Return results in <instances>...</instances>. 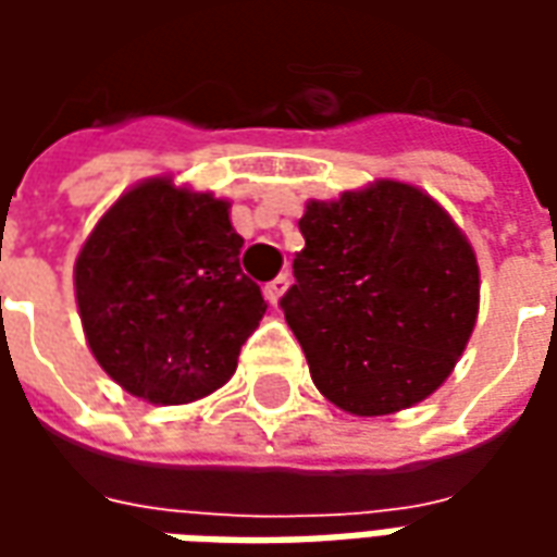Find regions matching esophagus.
<instances>
[{
    "label": "esophagus",
    "instance_id": "1",
    "mask_svg": "<svg viewBox=\"0 0 557 557\" xmlns=\"http://www.w3.org/2000/svg\"><path fill=\"white\" fill-rule=\"evenodd\" d=\"M286 289H289V274H280V277H274L271 283H265V298L277 307Z\"/></svg>",
    "mask_w": 557,
    "mask_h": 557
}]
</instances>
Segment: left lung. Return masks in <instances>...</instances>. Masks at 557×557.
Wrapping results in <instances>:
<instances>
[{
    "instance_id": "obj_1",
    "label": "left lung",
    "mask_w": 557,
    "mask_h": 557,
    "mask_svg": "<svg viewBox=\"0 0 557 557\" xmlns=\"http://www.w3.org/2000/svg\"><path fill=\"white\" fill-rule=\"evenodd\" d=\"M283 315L313 385L361 418L426 399L478 322L480 271L468 238L432 196L375 182L307 202Z\"/></svg>"
}]
</instances>
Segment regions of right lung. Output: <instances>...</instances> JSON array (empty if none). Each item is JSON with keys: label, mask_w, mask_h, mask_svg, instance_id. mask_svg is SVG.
Returning a JSON list of instances; mask_svg holds the SVG:
<instances>
[{"label": "right lung", "mask_w": 557, "mask_h": 557, "mask_svg": "<svg viewBox=\"0 0 557 557\" xmlns=\"http://www.w3.org/2000/svg\"><path fill=\"white\" fill-rule=\"evenodd\" d=\"M230 202L148 178L119 196L74 268L91 355L127 394L178 406L218 391L268 304L242 271Z\"/></svg>", "instance_id": "obj_1"}]
</instances>
